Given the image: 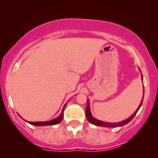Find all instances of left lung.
Wrapping results in <instances>:
<instances>
[{
	"label": "left lung",
	"mask_w": 158,
	"mask_h": 158,
	"mask_svg": "<svg viewBox=\"0 0 158 158\" xmlns=\"http://www.w3.org/2000/svg\"><path fill=\"white\" fill-rule=\"evenodd\" d=\"M142 80H143V76H142ZM143 94H144V88H143ZM143 100V98L142 101H141L140 104H139L138 108H137V109L136 110V111L133 114H132V115L129 117V118H128L127 119H125V120L122 121V122L111 123L102 122V121L98 120V119L94 118L93 116H92L91 114H90V107H89V102H88V103H87V108H86V117H87V119H88V120L89 121L90 123H92V124L95 125V126H97L108 127V128H116V127L123 126H124V125L127 124V123H129L130 121H131V119H133L134 117H135V116L136 115V114L137 113V111H138V110L139 109V108H140L141 106H142Z\"/></svg>",
	"instance_id": "left-lung-1"
}]
</instances>
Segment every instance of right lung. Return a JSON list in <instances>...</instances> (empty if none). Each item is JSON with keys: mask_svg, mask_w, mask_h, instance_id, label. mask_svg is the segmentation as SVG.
Segmentation results:
<instances>
[{"mask_svg": "<svg viewBox=\"0 0 158 158\" xmlns=\"http://www.w3.org/2000/svg\"><path fill=\"white\" fill-rule=\"evenodd\" d=\"M65 106V105H64ZM64 108H63V110H64ZM63 110L61 112L60 116L58 117L57 118L52 119L51 121H48V122H28L30 124L34 125V126H52V125H56L57 123H60L61 120H62L63 117H64V114H63Z\"/></svg>", "mask_w": 158, "mask_h": 158, "instance_id": "add662e5", "label": "right lung"}]
</instances>
